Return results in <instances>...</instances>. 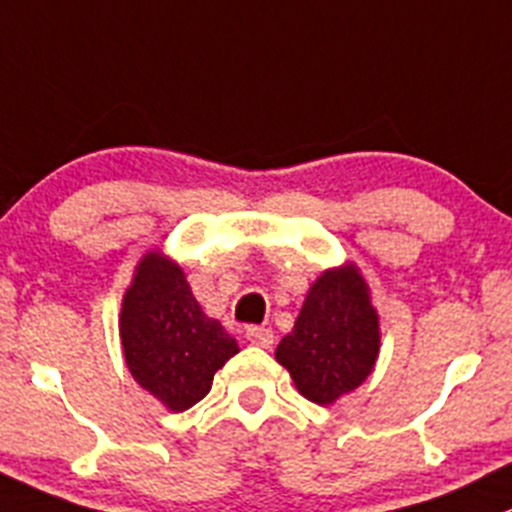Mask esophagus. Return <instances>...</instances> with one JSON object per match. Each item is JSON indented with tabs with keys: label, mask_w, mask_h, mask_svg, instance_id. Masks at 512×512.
<instances>
[{
	"label": "esophagus",
	"mask_w": 512,
	"mask_h": 512,
	"mask_svg": "<svg viewBox=\"0 0 512 512\" xmlns=\"http://www.w3.org/2000/svg\"><path fill=\"white\" fill-rule=\"evenodd\" d=\"M245 337L255 347H270L272 340H275V335H272L270 327H262V325H250V327H247Z\"/></svg>",
	"instance_id": "1"
}]
</instances>
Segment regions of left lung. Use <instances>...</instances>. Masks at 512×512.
Instances as JSON below:
<instances>
[{"instance_id":"8db88e82","label":"left lung","mask_w":512,"mask_h":512,"mask_svg":"<svg viewBox=\"0 0 512 512\" xmlns=\"http://www.w3.org/2000/svg\"><path fill=\"white\" fill-rule=\"evenodd\" d=\"M377 355L380 317L355 262L330 267L312 282L295 327L275 350L297 393L317 405H332L360 388Z\"/></svg>"}]
</instances>
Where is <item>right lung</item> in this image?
Here are the masks:
<instances>
[{
    "label": "right lung",
    "instance_id": "add662e5",
    "mask_svg": "<svg viewBox=\"0 0 512 512\" xmlns=\"http://www.w3.org/2000/svg\"><path fill=\"white\" fill-rule=\"evenodd\" d=\"M119 337L132 377L172 413L200 403L215 372L240 352L222 322L205 315L185 270L162 250L137 262L122 297Z\"/></svg>",
    "mask_w": 512,
    "mask_h": 512
}]
</instances>
